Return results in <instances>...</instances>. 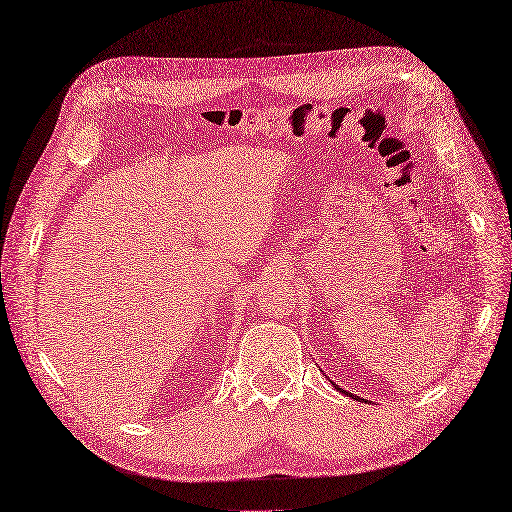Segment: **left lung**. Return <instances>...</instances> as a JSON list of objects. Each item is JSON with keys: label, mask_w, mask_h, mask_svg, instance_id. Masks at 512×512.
<instances>
[{"label": "left lung", "mask_w": 512, "mask_h": 512, "mask_svg": "<svg viewBox=\"0 0 512 512\" xmlns=\"http://www.w3.org/2000/svg\"><path fill=\"white\" fill-rule=\"evenodd\" d=\"M335 387H337V385H335ZM337 389H342V387H337ZM352 398H356V400H358V396H352Z\"/></svg>", "instance_id": "1"}]
</instances>
